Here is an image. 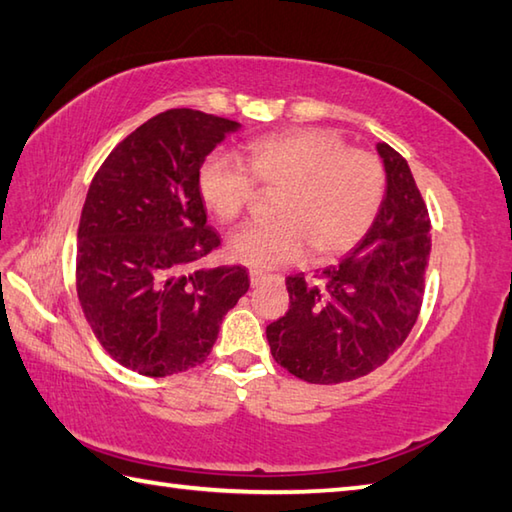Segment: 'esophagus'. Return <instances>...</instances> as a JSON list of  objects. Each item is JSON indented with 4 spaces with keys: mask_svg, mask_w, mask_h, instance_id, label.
Wrapping results in <instances>:
<instances>
[{
    "mask_svg": "<svg viewBox=\"0 0 512 512\" xmlns=\"http://www.w3.org/2000/svg\"><path fill=\"white\" fill-rule=\"evenodd\" d=\"M268 279L281 281V277H275V275H266V273H262V270H250V286H253V288L262 286L264 281H268Z\"/></svg>",
    "mask_w": 512,
    "mask_h": 512,
    "instance_id": "34e87169",
    "label": "esophagus"
}]
</instances>
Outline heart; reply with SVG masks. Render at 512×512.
Instances as JSON below:
<instances>
[{
    "label": "heart",
    "instance_id": "heart-1",
    "mask_svg": "<svg viewBox=\"0 0 512 512\" xmlns=\"http://www.w3.org/2000/svg\"><path fill=\"white\" fill-rule=\"evenodd\" d=\"M277 191L273 222L248 224L228 239L235 262L270 270L332 259L361 242L385 198L387 176L378 156L350 149L330 129H292L253 140L244 165L211 154L198 169V195L217 222H233L257 187Z\"/></svg>",
    "mask_w": 512,
    "mask_h": 512
}]
</instances>
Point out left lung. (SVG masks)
<instances>
[{"mask_svg":"<svg viewBox=\"0 0 512 512\" xmlns=\"http://www.w3.org/2000/svg\"><path fill=\"white\" fill-rule=\"evenodd\" d=\"M387 189L374 224L352 253L317 279H286L290 308L266 328L275 361L306 383L367 376L405 343L424 295L429 211L407 160L376 145Z\"/></svg>","mask_w":512,"mask_h":512,"instance_id":"obj_1","label":"left lung"}]
</instances>
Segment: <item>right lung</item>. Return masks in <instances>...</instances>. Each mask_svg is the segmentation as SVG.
<instances>
[{
	"label": "right lung",
	"mask_w": 512,
	"mask_h": 512,
	"mask_svg": "<svg viewBox=\"0 0 512 512\" xmlns=\"http://www.w3.org/2000/svg\"><path fill=\"white\" fill-rule=\"evenodd\" d=\"M237 129L189 107L167 110L121 140L90 184L76 292L103 350L132 372L162 378L204 363L250 286L242 266L193 268L220 246L198 169Z\"/></svg>",
	"instance_id": "right-lung-1"
}]
</instances>
